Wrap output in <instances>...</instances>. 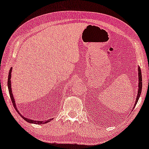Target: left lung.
I'll return each instance as SVG.
<instances>
[{
    "instance_id": "1",
    "label": "left lung",
    "mask_w": 149,
    "mask_h": 149,
    "mask_svg": "<svg viewBox=\"0 0 149 149\" xmlns=\"http://www.w3.org/2000/svg\"><path fill=\"white\" fill-rule=\"evenodd\" d=\"M138 77H139V83H138V92L137 95V97H136V100L135 103V106L137 104L138 99L140 96V93H141L142 91V73H141V69H140V67H138Z\"/></svg>"
}]
</instances>
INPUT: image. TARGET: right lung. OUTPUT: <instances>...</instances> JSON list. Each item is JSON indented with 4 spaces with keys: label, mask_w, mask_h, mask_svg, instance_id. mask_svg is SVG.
Wrapping results in <instances>:
<instances>
[{
    "label": "right lung",
    "mask_w": 149,
    "mask_h": 149,
    "mask_svg": "<svg viewBox=\"0 0 149 149\" xmlns=\"http://www.w3.org/2000/svg\"><path fill=\"white\" fill-rule=\"evenodd\" d=\"M11 70H12V68H11V69L9 70V76H8V82H7V85H8V89H9V95H10V97H11V100L12 101V103H13V107H15V109L17 112H18L17 108H16V105H15V100H14V97L13 96V93H12V90H11ZM20 115V113H19ZM21 117L23 118V119L26 121L28 123H34V124H43V123H48V122H49L51 120L53 119H49V120H47V121H34V120H32V119H28V118H26L24 117V116H22Z\"/></svg>",
    "instance_id": "obj_1"
}]
</instances>
